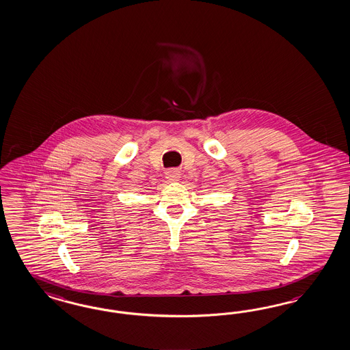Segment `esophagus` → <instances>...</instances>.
<instances>
[{"instance_id": "esophagus-1", "label": "esophagus", "mask_w": 350, "mask_h": 350, "mask_svg": "<svg viewBox=\"0 0 350 350\" xmlns=\"http://www.w3.org/2000/svg\"><path fill=\"white\" fill-rule=\"evenodd\" d=\"M165 176H166L167 181H179L180 172L178 170H175V169H171V170L166 171Z\"/></svg>"}]
</instances>
